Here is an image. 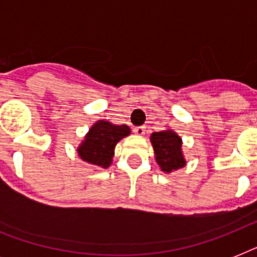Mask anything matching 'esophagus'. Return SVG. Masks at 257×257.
<instances>
[{"mask_svg": "<svg viewBox=\"0 0 257 257\" xmlns=\"http://www.w3.org/2000/svg\"><path fill=\"white\" fill-rule=\"evenodd\" d=\"M133 132L136 133L137 136H144L145 126H136V128H133Z\"/></svg>", "mask_w": 257, "mask_h": 257, "instance_id": "34e87169", "label": "esophagus"}]
</instances>
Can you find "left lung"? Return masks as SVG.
Wrapping results in <instances>:
<instances>
[{"label":"left lung","mask_w":257,"mask_h":257,"mask_svg":"<svg viewBox=\"0 0 257 257\" xmlns=\"http://www.w3.org/2000/svg\"><path fill=\"white\" fill-rule=\"evenodd\" d=\"M155 157L161 171L171 173L172 171L183 168L185 165L183 151H181V137L176 132L167 129L163 132H155L151 135Z\"/></svg>","instance_id":"8db88e82"}]
</instances>
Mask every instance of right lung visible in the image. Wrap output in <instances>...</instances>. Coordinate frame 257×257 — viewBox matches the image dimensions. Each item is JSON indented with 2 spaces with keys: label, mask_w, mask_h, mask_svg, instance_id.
Wrapping results in <instances>:
<instances>
[{
  "label": "right lung",
  "mask_w": 257,
  "mask_h": 257,
  "mask_svg": "<svg viewBox=\"0 0 257 257\" xmlns=\"http://www.w3.org/2000/svg\"><path fill=\"white\" fill-rule=\"evenodd\" d=\"M129 135L131 129L128 125H116L105 120L97 121L77 148L78 156L88 164L108 168L112 164L116 144Z\"/></svg>",
  "instance_id": "obj_1"
}]
</instances>
